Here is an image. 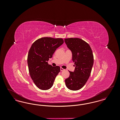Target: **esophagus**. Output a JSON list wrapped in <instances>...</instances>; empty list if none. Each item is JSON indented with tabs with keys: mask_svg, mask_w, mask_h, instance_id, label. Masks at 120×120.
<instances>
[{
	"mask_svg": "<svg viewBox=\"0 0 120 120\" xmlns=\"http://www.w3.org/2000/svg\"><path fill=\"white\" fill-rule=\"evenodd\" d=\"M60 70H61V71H63L65 70V69L63 68H60Z\"/></svg>",
	"mask_w": 120,
	"mask_h": 120,
	"instance_id": "obj_1",
	"label": "esophagus"
}]
</instances>
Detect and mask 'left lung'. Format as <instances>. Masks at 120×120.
I'll return each mask as SVG.
<instances>
[{
    "instance_id": "8db88e82",
    "label": "left lung",
    "mask_w": 120,
    "mask_h": 120,
    "mask_svg": "<svg viewBox=\"0 0 120 120\" xmlns=\"http://www.w3.org/2000/svg\"><path fill=\"white\" fill-rule=\"evenodd\" d=\"M64 41L72 54L75 67L73 72L69 71L70 76L65 80L67 88L71 90L82 88L88 80L94 64V56L91 47L79 38L65 39Z\"/></svg>"
}]
</instances>
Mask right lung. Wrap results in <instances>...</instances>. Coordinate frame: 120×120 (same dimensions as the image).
Listing matches in <instances>:
<instances>
[{"mask_svg": "<svg viewBox=\"0 0 120 120\" xmlns=\"http://www.w3.org/2000/svg\"><path fill=\"white\" fill-rule=\"evenodd\" d=\"M63 43L62 38L43 37L35 41L29 51V73L34 84L40 90L50 89L60 71V67H52L48 61Z\"/></svg>", "mask_w": 120, "mask_h": 120, "instance_id": "add662e5", "label": "right lung"}]
</instances>
